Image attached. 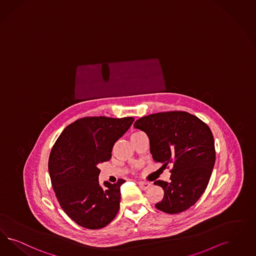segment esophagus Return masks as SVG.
<instances>
[{"mask_svg": "<svg viewBox=\"0 0 256 256\" xmlns=\"http://www.w3.org/2000/svg\"><path fill=\"white\" fill-rule=\"evenodd\" d=\"M138 184H139L140 188L142 189V190H148L150 187L152 186V184H150V182H138Z\"/></svg>", "mask_w": 256, "mask_h": 256, "instance_id": "1", "label": "esophagus"}]
</instances>
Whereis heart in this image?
<instances>
[{"mask_svg":"<svg viewBox=\"0 0 256 256\" xmlns=\"http://www.w3.org/2000/svg\"><path fill=\"white\" fill-rule=\"evenodd\" d=\"M142 132H134L133 133L132 135V136H135V135H138V134H141Z\"/></svg>","mask_w":256,"mask_h":256,"instance_id":"b5f03b06","label":"heart"}]
</instances>
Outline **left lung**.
<instances>
[{
  "instance_id": "1",
  "label": "left lung",
  "mask_w": 256,
  "mask_h": 256,
  "mask_svg": "<svg viewBox=\"0 0 256 256\" xmlns=\"http://www.w3.org/2000/svg\"><path fill=\"white\" fill-rule=\"evenodd\" d=\"M134 128L146 133L155 162L173 164L169 182H154L164 192L156 208L172 214L189 209L205 191L216 162L209 126L186 112H169L142 117Z\"/></svg>"
}]
</instances>
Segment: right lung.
Instances as JSON below:
<instances>
[{"label": "right lung", "mask_w": 256, "mask_h": 256, "mask_svg": "<svg viewBox=\"0 0 256 256\" xmlns=\"http://www.w3.org/2000/svg\"><path fill=\"white\" fill-rule=\"evenodd\" d=\"M133 117H85L69 124L51 150L48 169L56 196L72 220L87 229H101L120 208V178L100 184L99 164L112 158L116 141Z\"/></svg>", "instance_id": "right-lung-1"}]
</instances>
